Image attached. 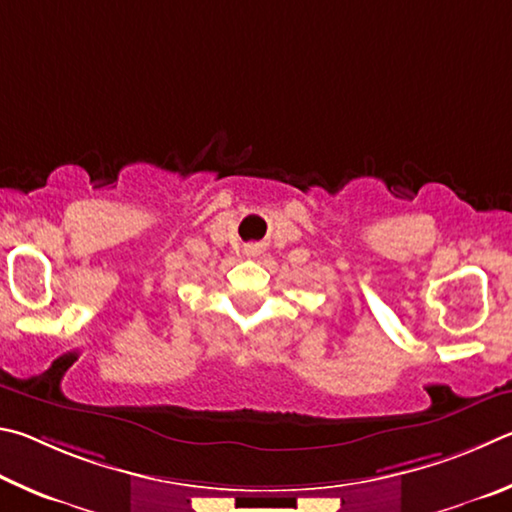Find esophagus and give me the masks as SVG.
I'll list each match as a JSON object with an SVG mask.
<instances>
[{"label": "esophagus", "instance_id": "34e87169", "mask_svg": "<svg viewBox=\"0 0 512 512\" xmlns=\"http://www.w3.org/2000/svg\"><path fill=\"white\" fill-rule=\"evenodd\" d=\"M261 254V247L258 245H245V256H258Z\"/></svg>", "mask_w": 512, "mask_h": 512}]
</instances>
